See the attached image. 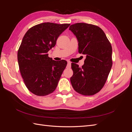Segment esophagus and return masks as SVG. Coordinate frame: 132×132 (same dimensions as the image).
<instances>
[{
    "mask_svg": "<svg viewBox=\"0 0 132 132\" xmlns=\"http://www.w3.org/2000/svg\"><path fill=\"white\" fill-rule=\"evenodd\" d=\"M67 67L68 68H70L71 67V63L70 62H68V63H67Z\"/></svg>",
    "mask_w": 132,
    "mask_h": 132,
    "instance_id": "esophagus-1",
    "label": "esophagus"
}]
</instances>
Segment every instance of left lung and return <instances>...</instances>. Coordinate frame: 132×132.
Returning <instances> with one entry per match:
<instances>
[{"instance_id":"1","label":"left lung","mask_w":132,"mask_h":132,"mask_svg":"<svg viewBox=\"0 0 132 132\" xmlns=\"http://www.w3.org/2000/svg\"><path fill=\"white\" fill-rule=\"evenodd\" d=\"M69 30L78 39L79 53L86 55L81 68L71 63V85L80 94L95 95L105 85L112 65L111 45L104 32L97 26L76 23L70 26Z\"/></svg>"}]
</instances>
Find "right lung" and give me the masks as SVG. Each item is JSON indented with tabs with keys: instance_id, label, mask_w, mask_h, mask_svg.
Instances as JSON below:
<instances>
[{
	"instance_id": "add662e5",
	"label": "right lung",
	"mask_w": 132,
	"mask_h": 132,
	"mask_svg": "<svg viewBox=\"0 0 132 132\" xmlns=\"http://www.w3.org/2000/svg\"><path fill=\"white\" fill-rule=\"evenodd\" d=\"M70 25L45 22L31 27L23 36L18 51V61L27 88L37 96L52 93L67 64L48 57L58 37Z\"/></svg>"
}]
</instances>
